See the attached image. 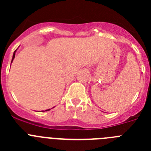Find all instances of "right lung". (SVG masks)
<instances>
[{
  "instance_id": "add662e5",
  "label": "right lung",
  "mask_w": 151,
  "mask_h": 151,
  "mask_svg": "<svg viewBox=\"0 0 151 151\" xmlns=\"http://www.w3.org/2000/svg\"><path fill=\"white\" fill-rule=\"evenodd\" d=\"M17 50H15V51H14V53H13V58H12V61H11V63L13 62V59H14V57H15V54H16V51H17ZM48 110H50V109H48V110H45V111H48ZM42 112H45L44 111V110H42Z\"/></svg>"
}]
</instances>
